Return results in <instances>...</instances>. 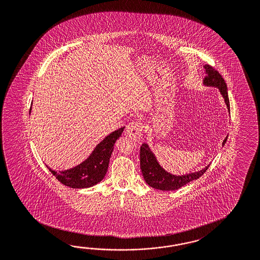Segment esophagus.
Instances as JSON below:
<instances>
[{"label": "esophagus", "instance_id": "obj_1", "mask_svg": "<svg viewBox=\"0 0 260 260\" xmlns=\"http://www.w3.org/2000/svg\"><path fill=\"white\" fill-rule=\"evenodd\" d=\"M143 129L144 125L140 122H133L126 127V134L132 140L140 143L143 136Z\"/></svg>", "mask_w": 260, "mask_h": 260}]
</instances>
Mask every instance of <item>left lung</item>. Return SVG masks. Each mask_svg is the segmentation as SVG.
<instances>
[{"label": "left lung", "instance_id": "obj_1", "mask_svg": "<svg viewBox=\"0 0 260 260\" xmlns=\"http://www.w3.org/2000/svg\"><path fill=\"white\" fill-rule=\"evenodd\" d=\"M204 68H205V72L207 74L206 77H204V84L207 85V86L218 87L224 99L225 103L227 105L228 110L230 111V103H229V98H228L227 86H226L223 77L216 68L212 67L211 65H205ZM227 137L223 141L222 146H224L225 143L227 141ZM208 168H209V166H207L205 169H202L201 171L190 173L186 175H172L169 172H167L165 169H161V166L156 160L154 154L151 152V150L149 149L147 144H143L141 146V171L144 176L146 183L155 189H160L162 191L179 189L183 185H185L186 183L197 180L201 176L204 175V172L208 169Z\"/></svg>", "mask_w": 260, "mask_h": 260}]
</instances>
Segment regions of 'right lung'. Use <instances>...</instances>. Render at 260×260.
<instances>
[{"instance_id":"add662e5","label":"right lung","mask_w":260,"mask_h":260,"mask_svg":"<svg viewBox=\"0 0 260 260\" xmlns=\"http://www.w3.org/2000/svg\"><path fill=\"white\" fill-rule=\"evenodd\" d=\"M123 131L124 126L108 135L93 149L89 158L76 168L59 172L47 168L51 173L66 186L72 188H87L95 185L104 179L114 143L121 136Z\"/></svg>"}]
</instances>
